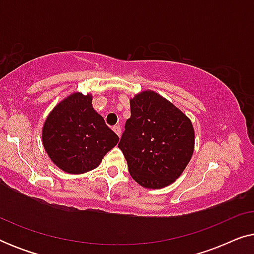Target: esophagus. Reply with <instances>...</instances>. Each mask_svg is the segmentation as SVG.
<instances>
[{
	"instance_id": "esophagus-1",
	"label": "esophagus",
	"mask_w": 254,
	"mask_h": 254,
	"mask_svg": "<svg viewBox=\"0 0 254 254\" xmlns=\"http://www.w3.org/2000/svg\"><path fill=\"white\" fill-rule=\"evenodd\" d=\"M113 130L116 131V134L118 135V136H120V135H121V127L120 126H114Z\"/></svg>"
}]
</instances>
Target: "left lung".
I'll list each match as a JSON object with an SVG mask.
<instances>
[{"instance_id": "obj_1", "label": "left lung", "mask_w": 254, "mask_h": 254, "mask_svg": "<svg viewBox=\"0 0 254 254\" xmlns=\"http://www.w3.org/2000/svg\"><path fill=\"white\" fill-rule=\"evenodd\" d=\"M118 147L131 178L147 189H163L182 175L194 150L192 123L154 91L130 99V118Z\"/></svg>"}]
</instances>
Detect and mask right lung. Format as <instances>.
<instances>
[{"label":"right lung","instance_id":"1","mask_svg":"<svg viewBox=\"0 0 254 254\" xmlns=\"http://www.w3.org/2000/svg\"><path fill=\"white\" fill-rule=\"evenodd\" d=\"M92 97L76 92L59 103L43 127V143L52 162L67 173L96 169L119 136L93 110Z\"/></svg>","mask_w":254,"mask_h":254}]
</instances>
